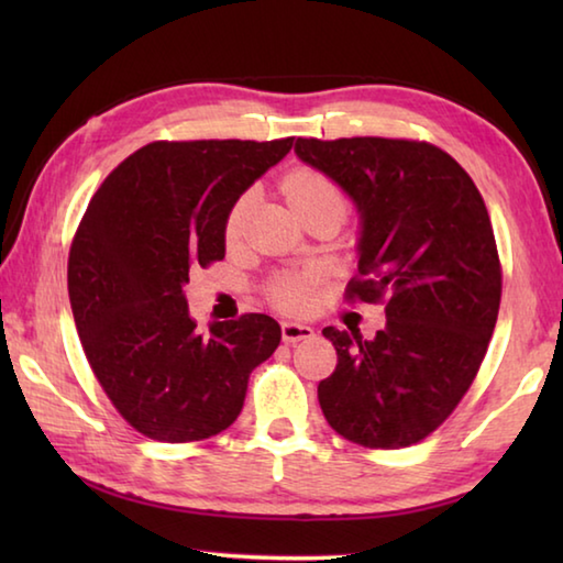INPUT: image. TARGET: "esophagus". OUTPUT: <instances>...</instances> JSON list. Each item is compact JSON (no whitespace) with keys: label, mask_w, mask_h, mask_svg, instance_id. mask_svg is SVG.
<instances>
[{"label":"esophagus","mask_w":563,"mask_h":563,"mask_svg":"<svg viewBox=\"0 0 563 563\" xmlns=\"http://www.w3.org/2000/svg\"><path fill=\"white\" fill-rule=\"evenodd\" d=\"M316 335V330L310 325H300V322H283V340L288 342V345H295V342L300 340H310Z\"/></svg>","instance_id":"esophagus-1"}]
</instances>
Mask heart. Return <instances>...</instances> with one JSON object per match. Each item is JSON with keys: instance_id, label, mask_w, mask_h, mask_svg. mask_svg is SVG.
<instances>
[{"instance_id": "heart-1", "label": "heart", "mask_w": 563, "mask_h": 563, "mask_svg": "<svg viewBox=\"0 0 563 563\" xmlns=\"http://www.w3.org/2000/svg\"><path fill=\"white\" fill-rule=\"evenodd\" d=\"M285 196H288L290 206L295 208V213L302 211L312 203H322V201H332L345 206V196L342 190L332 184V180L320 174L316 168H295L288 174L283 184ZM245 208L247 201L245 198H238V201L231 206V211L225 216L223 223V235L228 245H233L241 241L243 235V225H245ZM318 273L316 271H288L280 273L278 278L271 283V300L273 305H278L285 312H308L316 308L318 302Z\"/></svg>"}]
</instances>
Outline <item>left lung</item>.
<instances>
[{
  "instance_id": "1",
  "label": "left lung",
  "mask_w": 563,
  "mask_h": 563,
  "mask_svg": "<svg viewBox=\"0 0 563 563\" xmlns=\"http://www.w3.org/2000/svg\"><path fill=\"white\" fill-rule=\"evenodd\" d=\"M295 154L355 201L357 275L345 298L385 302L373 340L325 328L335 373L318 385L328 424L369 450L422 442L472 387L499 316L501 263L470 174L427 141L298 139Z\"/></svg>"
}]
</instances>
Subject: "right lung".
Wrapping results in <instances>:
<instances>
[{
	"mask_svg": "<svg viewBox=\"0 0 563 563\" xmlns=\"http://www.w3.org/2000/svg\"><path fill=\"white\" fill-rule=\"evenodd\" d=\"M292 148L275 141H154L111 170L69 251L84 355L133 430L198 442L241 415L247 379L280 345L263 312L198 332L184 285L225 258L223 223L243 190Z\"/></svg>",
	"mask_w": 563,
	"mask_h": 563,
	"instance_id": "add662e5",
	"label": "right lung"
}]
</instances>
